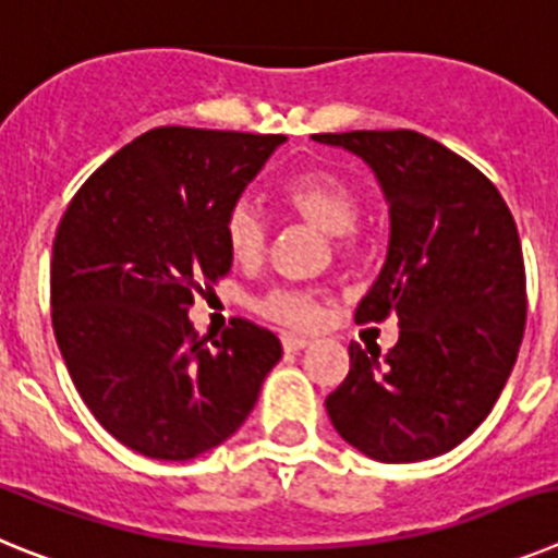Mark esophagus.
Returning a JSON list of instances; mask_svg holds the SVG:
<instances>
[{"label": "esophagus", "instance_id": "esophagus-1", "mask_svg": "<svg viewBox=\"0 0 558 558\" xmlns=\"http://www.w3.org/2000/svg\"><path fill=\"white\" fill-rule=\"evenodd\" d=\"M307 347H310V338H304V335H290V332L282 335L284 352H302V349Z\"/></svg>", "mask_w": 558, "mask_h": 558}]
</instances>
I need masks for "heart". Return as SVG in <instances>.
<instances>
[{"instance_id":"1","label":"heart","mask_w":558,"mask_h":558,"mask_svg":"<svg viewBox=\"0 0 558 558\" xmlns=\"http://www.w3.org/2000/svg\"><path fill=\"white\" fill-rule=\"evenodd\" d=\"M276 198L293 218L332 234L338 251L354 248V223L360 218V195L340 172L307 167L279 184ZM226 243L236 263L256 265L268 248V229L251 206H236L226 218ZM265 318L284 327L310 329L324 318V299L307 290H274L259 302Z\"/></svg>"}]
</instances>
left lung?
Returning a JSON list of instances; mask_svg holds the SVG:
<instances>
[{
  "label": "left lung",
  "mask_w": 558,
  "mask_h": 558,
  "mask_svg": "<svg viewBox=\"0 0 558 558\" xmlns=\"http://www.w3.org/2000/svg\"><path fill=\"white\" fill-rule=\"evenodd\" d=\"M366 161L386 192L388 256L354 322L399 318L388 354L349 343L327 397L343 441L383 463L445 456L489 416L525 329L520 234L477 167L416 131L315 133Z\"/></svg>",
  "instance_id": "left-lung-1"
}]
</instances>
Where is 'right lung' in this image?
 Returning <instances> with one entry per match:
<instances>
[{"instance_id": "1", "label": "right lung", "mask_w": 558, "mask_h": 558, "mask_svg": "<svg viewBox=\"0 0 558 558\" xmlns=\"http://www.w3.org/2000/svg\"><path fill=\"white\" fill-rule=\"evenodd\" d=\"M279 133L153 128L86 179L52 243L49 302L77 393L120 445L190 461L243 425L282 357L234 318L198 338L201 282L231 268L226 218L282 145Z\"/></svg>"}]
</instances>
